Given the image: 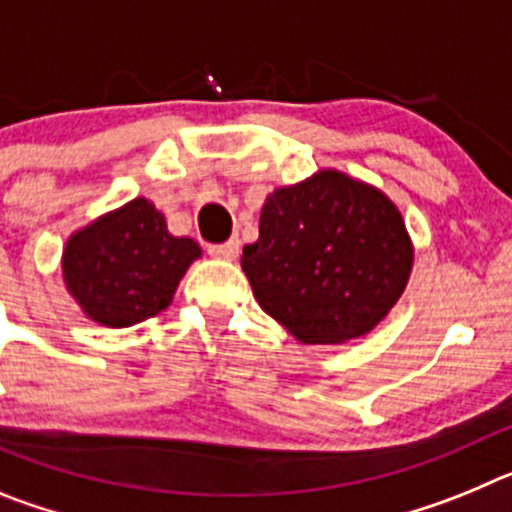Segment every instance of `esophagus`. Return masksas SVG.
<instances>
[{
  "label": "esophagus",
  "instance_id": "1",
  "mask_svg": "<svg viewBox=\"0 0 512 512\" xmlns=\"http://www.w3.org/2000/svg\"><path fill=\"white\" fill-rule=\"evenodd\" d=\"M207 251H210V256H215V259L233 261V259H238L241 243H238V241H228V243H220V246H210V248H207Z\"/></svg>",
  "mask_w": 512,
  "mask_h": 512
}]
</instances>
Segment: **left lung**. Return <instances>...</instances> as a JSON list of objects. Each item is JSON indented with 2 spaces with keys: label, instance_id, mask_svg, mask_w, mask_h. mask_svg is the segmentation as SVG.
I'll use <instances>...</instances> for the list:
<instances>
[{
  "label": "left lung",
  "instance_id": "left-lung-1",
  "mask_svg": "<svg viewBox=\"0 0 512 512\" xmlns=\"http://www.w3.org/2000/svg\"><path fill=\"white\" fill-rule=\"evenodd\" d=\"M413 259L405 217L382 189L320 169L266 197L241 266L266 315L300 343L328 346L387 318Z\"/></svg>",
  "mask_w": 512,
  "mask_h": 512
}]
</instances>
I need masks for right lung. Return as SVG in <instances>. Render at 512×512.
<instances>
[{"label":"right lung","mask_w":512,"mask_h":512,"mask_svg":"<svg viewBox=\"0 0 512 512\" xmlns=\"http://www.w3.org/2000/svg\"><path fill=\"white\" fill-rule=\"evenodd\" d=\"M200 243L169 233L164 212L135 197L74 230L61 253L66 292L104 328H130L171 305Z\"/></svg>","instance_id":"1"}]
</instances>
